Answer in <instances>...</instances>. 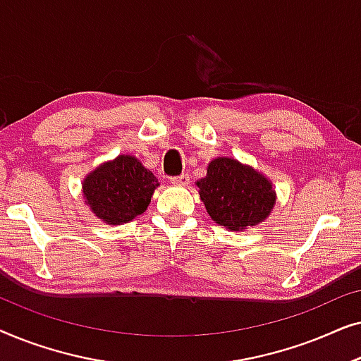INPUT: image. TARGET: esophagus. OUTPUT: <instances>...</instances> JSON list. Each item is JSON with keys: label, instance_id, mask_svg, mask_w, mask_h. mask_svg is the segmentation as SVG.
<instances>
[{"label": "esophagus", "instance_id": "obj_1", "mask_svg": "<svg viewBox=\"0 0 361 361\" xmlns=\"http://www.w3.org/2000/svg\"><path fill=\"white\" fill-rule=\"evenodd\" d=\"M171 182L176 185H187L190 182V179H189V174H180V176L172 177Z\"/></svg>", "mask_w": 361, "mask_h": 361}]
</instances>
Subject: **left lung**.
I'll return each instance as SVG.
<instances>
[{"label": "left lung", "mask_w": 361, "mask_h": 361, "mask_svg": "<svg viewBox=\"0 0 361 361\" xmlns=\"http://www.w3.org/2000/svg\"><path fill=\"white\" fill-rule=\"evenodd\" d=\"M197 187L212 220L233 231L261 224L276 204L273 184L231 157L212 161Z\"/></svg>", "instance_id": "8db88e82"}]
</instances>
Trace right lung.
<instances>
[{"instance_id":"1","label":"right lung","mask_w":361,"mask_h":361,"mask_svg":"<svg viewBox=\"0 0 361 361\" xmlns=\"http://www.w3.org/2000/svg\"><path fill=\"white\" fill-rule=\"evenodd\" d=\"M159 182L135 156L103 162L83 179V199L108 225L128 224L149 205Z\"/></svg>"}]
</instances>
